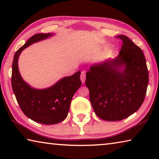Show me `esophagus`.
Returning <instances> with one entry per match:
<instances>
[{"mask_svg": "<svg viewBox=\"0 0 159 159\" xmlns=\"http://www.w3.org/2000/svg\"><path fill=\"white\" fill-rule=\"evenodd\" d=\"M80 80H81L82 83H85V71H82L81 74H80Z\"/></svg>", "mask_w": 159, "mask_h": 159, "instance_id": "1", "label": "esophagus"}]
</instances>
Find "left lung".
I'll use <instances>...</instances> for the list:
<instances>
[{
  "label": "left lung",
  "mask_w": 159,
  "mask_h": 159,
  "mask_svg": "<svg viewBox=\"0 0 159 159\" xmlns=\"http://www.w3.org/2000/svg\"><path fill=\"white\" fill-rule=\"evenodd\" d=\"M119 54L93 64L86 73L85 85L95 114L107 121L130 116L139 109L146 95L149 72L140 48L124 36Z\"/></svg>",
  "instance_id": "1"
}]
</instances>
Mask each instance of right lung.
I'll return each instance as SVG.
<instances>
[{"label":"right lung","mask_w":159,"mask_h":159,"mask_svg":"<svg viewBox=\"0 0 159 159\" xmlns=\"http://www.w3.org/2000/svg\"><path fill=\"white\" fill-rule=\"evenodd\" d=\"M53 34H38L31 36L15 52L12 66V87L21 111L34 121L53 125L64 120L68 115L74 93L81 85L80 71L64 77L50 88L35 89L21 78L18 68L21 52L34 43L52 36Z\"/></svg>","instance_id":"right-lung-1"}]
</instances>
